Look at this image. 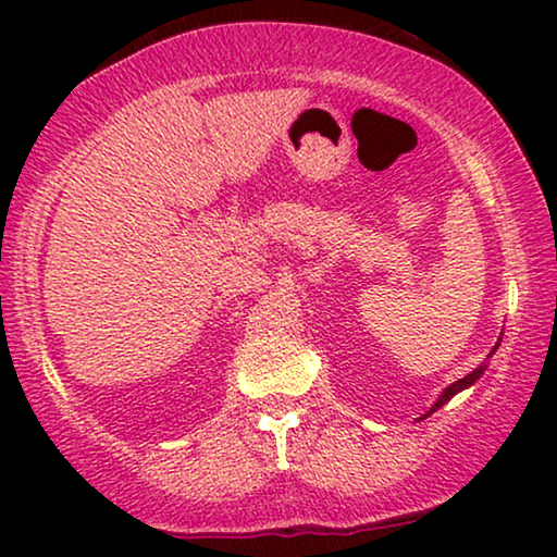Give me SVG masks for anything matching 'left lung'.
<instances>
[{"instance_id": "obj_1", "label": "left lung", "mask_w": 557, "mask_h": 557, "mask_svg": "<svg viewBox=\"0 0 557 557\" xmlns=\"http://www.w3.org/2000/svg\"><path fill=\"white\" fill-rule=\"evenodd\" d=\"M497 347H499V342H497V345H494V349H492V352H490V357H492L494 352H497ZM484 370H486V362H482V364H479V368H476V370H471L467 377L456 380V383H451V385H448V387H446V391L438 395V400H436V403H433V406H431V410H429V413H423V418H429V416L433 413V410H438L441 406H446V403H448V400H451L456 393L467 391V387H471V385H474V383H476V380L484 375Z\"/></svg>"}]
</instances>
